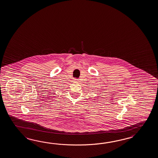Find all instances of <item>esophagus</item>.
Segmentation results:
<instances>
[{
	"instance_id": "1",
	"label": "esophagus",
	"mask_w": 158,
	"mask_h": 158,
	"mask_svg": "<svg viewBox=\"0 0 158 158\" xmlns=\"http://www.w3.org/2000/svg\"><path fill=\"white\" fill-rule=\"evenodd\" d=\"M78 79H74V81H78Z\"/></svg>"
}]
</instances>
